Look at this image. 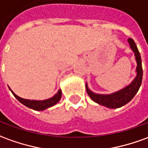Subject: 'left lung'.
Listing matches in <instances>:
<instances>
[{
	"label": "left lung",
	"mask_w": 148,
	"mask_h": 148,
	"mask_svg": "<svg viewBox=\"0 0 148 148\" xmlns=\"http://www.w3.org/2000/svg\"><path fill=\"white\" fill-rule=\"evenodd\" d=\"M127 42L130 45V48L134 52L135 61H136V69H135L136 75L130 84H128L119 90L113 92L111 94L103 95V94H97L92 91L88 87L87 82H86V89L90 98L96 103L101 106H106L110 109L119 108L129 103L137 94L142 83L143 69L141 57L133 39L128 38Z\"/></svg>",
	"instance_id": "obj_1"
}]
</instances>
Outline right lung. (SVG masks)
I'll return each mask as SVG.
<instances>
[{"instance_id":"1","label":"right lung","mask_w":148,"mask_h":148,"mask_svg":"<svg viewBox=\"0 0 148 148\" xmlns=\"http://www.w3.org/2000/svg\"><path fill=\"white\" fill-rule=\"evenodd\" d=\"M10 91L12 92L14 97L16 98L21 103H22L23 105H25V106H27L30 109H33L34 110H44L47 108H49L50 106H54L55 104L58 103L60 101V99L62 98V90L60 89L58 90V91L57 92V94H55L54 95L49 98L48 99H45V100H29V99H22L19 96H17L14 93V92L10 89V87H9Z\"/></svg>"}]
</instances>
